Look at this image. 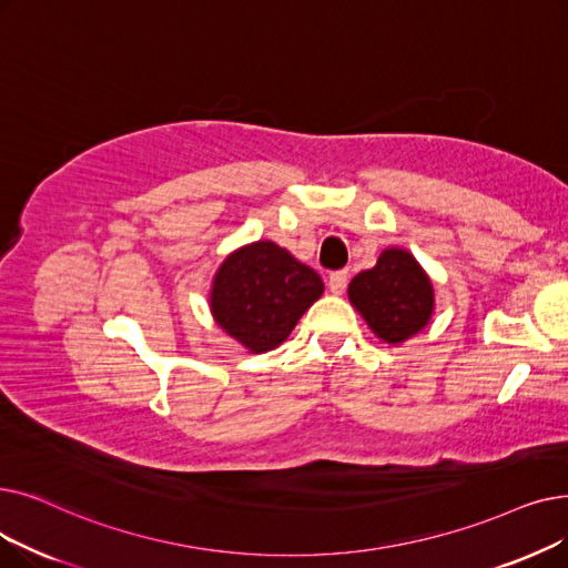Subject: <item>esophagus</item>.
Here are the masks:
<instances>
[{"mask_svg": "<svg viewBox=\"0 0 568 568\" xmlns=\"http://www.w3.org/2000/svg\"><path fill=\"white\" fill-rule=\"evenodd\" d=\"M327 285H329L332 294H343L345 285H348V274H345V271H334V274L327 281Z\"/></svg>", "mask_w": 568, "mask_h": 568, "instance_id": "1", "label": "esophagus"}]
</instances>
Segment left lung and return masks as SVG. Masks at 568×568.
<instances>
[{
	"instance_id": "8db88e82",
	"label": "left lung",
	"mask_w": 568,
	"mask_h": 568,
	"mask_svg": "<svg viewBox=\"0 0 568 568\" xmlns=\"http://www.w3.org/2000/svg\"><path fill=\"white\" fill-rule=\"evenodd\" d=\"M348 300L383 343L399 345L423 332L434 315V285L423 264L406 248H385L376 266L359 271Z\"/></svg>"
}]
</instances>
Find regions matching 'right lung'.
<instances>
[{
    "label": "right lung",
    "instance_id": "1",
    "mask_svg": "<svg viewBox=\"0 0 568 568\" xmlns=\"http://www.w3.org/2000/svg\"><path fill=\"white\" fill-rule=\"evenodd\" d=\"M325 283L283 245L260 239L217 266L209 308L215 325L248 353L274 351L320 300Z\"/></svg>",
    "mask_w": 568,
    "mask_h": 568
}]
</instances>
